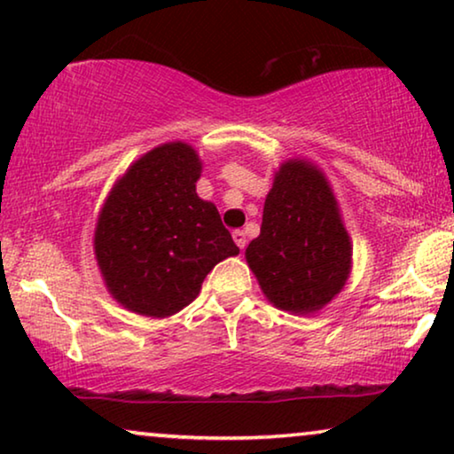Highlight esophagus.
<instances>
[{"label": "esophagus", "mask_w": 454, "mask_h": 454, "mask_svg": "<svg viewBox=\"0 0 454 454\" xmlns=\"http://www.w3.org/2000/svg\"><path fill=\"white\" fill-rule=\"evenodd\" d=\"M233 241H235V244H238L239 250H244V247H246V233L241 231V229H235V231H233Z\"/></svg>", "instance_id": "1"}]
</instances>
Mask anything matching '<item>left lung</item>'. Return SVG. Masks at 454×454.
<instances>
[{
    "label": "left lung",
    "instance_id": "obj_1",
    "mask_svg": "<svg viewBox=\"0 0 454 454\" xmlns=\"http://www.w3.org/2000/svg\"><path fill=\"white\" fill-rule=\"evenodd\" d=\"M351 256L325 173L309 160H285L264 200L260 235L246 250L266 300L285 312H318L345 287Z\"/></svg>",
    "mask_w": 454,
    "mask_h": 454
}]
</instances>
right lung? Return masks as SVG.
I'll use <instances>...</instances> for the list:
<instances>
[{
  "mask_svg": "<svg viewBox=\"0 0 454 454\" xmlns=\"http://www.w3.org/2000/svg\"><path fill=\"white\" fill-rule=\"evenodd\" d=\"M202 163L185 142L142 154L98 213L95 256L109 294L140 316L190 306L215 264L239 254L213 202L196 194Z\"/></svg>",
  "mask_w": 454,
  "mask_h": 454,
  "instance_id": "right-lung-1",
  "label": "right lung"
}]
</instances>
